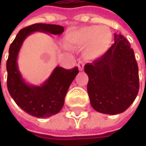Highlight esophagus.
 <instances>
[{
  "label": "esophagus",
  "instance_id": "obj_1",
  "mask_svg": "<svg viewBox=\"0 0 146 146\" xmlns=\"http://www.w3.org/2000/svg\"><path fill=\"white\" fill-rule=\"evenodd\" d=\"M78 68H79V70H84V62L82 61V60H80L79 61V62H78Z\"/></svg>",
  "mask_w": 146,
  "mask_h": 146
}]
</instances>
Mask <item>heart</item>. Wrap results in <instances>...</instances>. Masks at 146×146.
<instances>
[{"label": "heart", "instance_id": "obj_1", "mask_svg": "<svg viewBox=\"0 0 146 146\" xmlns=\"http://www.w3.org/2000/svg\"><path fill=\"white\" fill-rule=\"evenodd\" d=\"M68 41L77 46H86L84 55L88 59H96L102 56L109 48L111 34L106 27H84L70 33Z\"/></svg>", "mask_w": 146, "mask_h": 146}]
</instances>
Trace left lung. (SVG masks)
<instances>
[{"mask_svg":"<svg viewBox=\"0 0 146 146\" xmlns=\"http://www.w3.org/2000/svg\"><path fill=\"white\" fill-rule=\"evenodd\" d=\"M88 76V93L93 108L116 115L126 110L139 91L137 62L129 42L115 34V43L93 63L84 66Z\"/></svg>","mask_w":146,"mask_h":146,"instance_id":"8db88e82","label":"left lung"}]
</instances>
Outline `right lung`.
<instances>
[{"instance_id": "right-lung-1", "label": "right lung", "mask_w": 146, "mask_h": 146, "mask_svg": "<svg viewBox=\"0 0 146 146\" xmlns=\"http://www.w3.org/2000/svg\"><path fill=\"white\" fill-rule=\"evenodd\" d=\"M36 31L59 35L64 31V27L54 24L35 23L20 30L9 49L6 62L7 88L23 110L35 117L46 118L56 115L62 110L66 92L79 70L77 66L72 69L57 66L41 87L26 84L18 70L17 57L24 39Z\"/></svg>"}]
</instances>
